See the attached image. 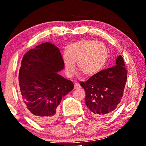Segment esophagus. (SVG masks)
Instances as JSON below:
<instances>
[{"instance_id": "1", "label": "esophagus", "mask_w": 146, "mask_h": 146, "mask_svg": "<svg viewBox=\"0 0 146 146\" xmlns=\"http://www.w3.org/2000/svg\"><path fill=\"white\" fill-rule=\"evenodd\" d=\"M74 88H75V89L80 88V84H79L78 83L75 82V84H74Z\"/></svg>"}]
</instances>
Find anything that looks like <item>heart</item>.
Here are the masks:
<instances>
[{
	"instance_id": "heart-1",
	"label": "heart",
	"mask_w": 146,
	"mask_h": 146,
	"mask_svg": "<svg viewBox=\"0 0 146 146\" xmlns=\"http://www.w3.org/2000/svg\"><path fill=\"white\" fill-rule=\"evenodd\" d=\"M108 56V49L102 42L83 40L71 44L66 47L63 58L66 74L73 75L76 62L78 70L84 75H95L104 66Z\"/></svg>"
}]
</instances>
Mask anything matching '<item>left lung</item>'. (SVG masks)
Instances as JSON below:
<instances>
[{
	"label": "left lung",
	"instance_id": "1",
	"mask_svg": "<svg viewBox=\"0 0 146 146\" xmlns=\"http://www.w3.org/2000/svg\"><path fill=\"white\" fill-rule=\"evenodd\" d=\"M113 67L100 71L80 84L86 91V104L97 118L111 114L122 99L127 81V70L122 56L116 59Z\"/></svg>",
	"mask_w": 146,
	"mask_h": 146
}]
</instances>
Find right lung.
<instances>
[{"label": "right lung", "mask_w": 146, "mask_h": 146, "mask_svg": "<svg viewBox=\"0 0 146 146\" xmlns=\"http://www.w3.org/2000/svg\"><path fill=\"white\" fill-rule=\"evenodd\" d=\"M60 50L45 42L24 55L19 74L23 106L27 113L40 124L55 122L62 98L73 90V83L57 73L63 70Z\"/></svg>", "instance_id": "right-lung-1"}]
</instances>
